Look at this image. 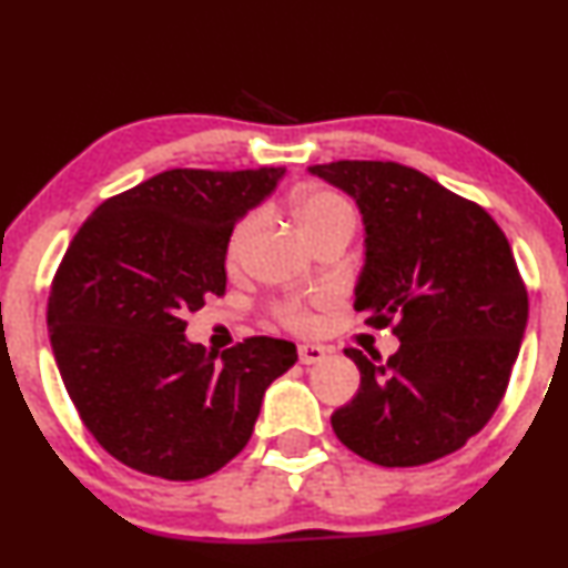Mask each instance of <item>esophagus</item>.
Listing matches in <instances>:
<instances>
[{"mask_svg": "<svg viewBox=\"0 0 568 568\" xmlns=\"http://www.w3.org/2000/svg\"><path fill=\"white\" fill-rule=\"evenodd\" d=\"M325 354L327 352L317 344H302V346H298V362H302V365H317V362L325 359Z\"/></svg>", "mask_w": 568, "mask_h": 568, "instance_id": "obj_1", "label": "esophagus"}]
</instances>
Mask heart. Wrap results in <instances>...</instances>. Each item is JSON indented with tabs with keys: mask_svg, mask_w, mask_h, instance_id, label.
Wrapping results in <instances>:
<instances>
[{
	"mask_svg": "<svg viewBox=\"0 0 568 568\" xmlns=\"http://www.w3.org/2000/svg\"><path fill=\"white\" fill-rule=\"evenodd\" d=\"M293 216H296L298 227H302L312 243H317L325 235H333V232H354V227H357V209H354V203L344 193H338V190L327 187L304 190V193L293 197ZM256 224V211H251V214L241 216L232 224L227 241H224V262H227L230 270H237L243 264ZM280 320H283V325L302 333L314 325L310 304L298 302V298L280 306Z\"/></svg>",
	"mask_w": 568,
	"mask_h": 568,
	"instance_id": "b5f03b06",
	"label": "heart"
}]
</instances>
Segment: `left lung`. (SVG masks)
Returning <instances> with one entry per match:
<instances>
[{"label":"left lung","instance_id":"8db88e82","mask_svg":"<svg viewBox=\"0 0 568 568\" xmlns=\"http://www.w3.org/2000/svg\"><path fill=\"white\" fill-rule=\"evenodd\" d=\"M310 172L357 203L365 264L354 310L399 338L386 362L346 349L359 388L331 415L333 432L375 466L439 460L487 426L521 349L529 296L508 237L474 201L402 163Z\"/></svg>","mask_w":568,"mask_h":568}]
</instances>
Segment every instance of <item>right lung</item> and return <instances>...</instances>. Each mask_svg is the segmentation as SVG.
<instances>
[{"instance_id":"add662e5","label":"right lung","mask_w":568,"mask_h":568,"mask_svg":"<svg viewBox=\"0 0 568 568\" xmlns=\"http://www.w3.org/2000/svg\"><path fill=\"white\" fill-rule=\"evenodd\" d=\"M283 166L172 169L108 197L54 272L47 325L87 432L124 466L169 481L211 476L254 434L266 386L296 344L254 336L190 344L184 317L227 285L224 241Z\"/></svg>"}]
</instances>
